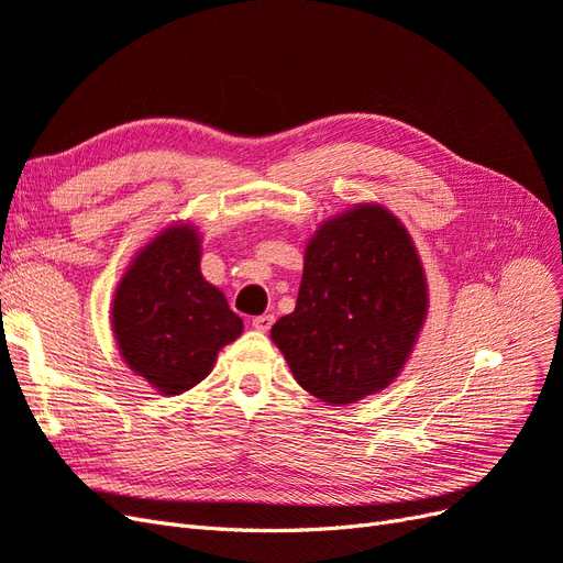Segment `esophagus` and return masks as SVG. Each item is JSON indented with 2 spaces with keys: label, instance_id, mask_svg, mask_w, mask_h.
Wrapping results in <instances>:
<instances>
[{
  "label": "esophagus",
  "instance_id": "obj_1",
  "mask_svg": "<svg viewBox=\"0 0 563 563\" xmlns=\"http://www.w3.org/2000/svg\"><path fill=\"white\" fill-rule=\"evenodd\" d=\"M272 323H275V317H272V314H261V317L251 319V327L255 331H261V333H267L272 329Z\"/></svg>",
  "mask_w": 563,
  "mask_h": 563
}]
</instances>
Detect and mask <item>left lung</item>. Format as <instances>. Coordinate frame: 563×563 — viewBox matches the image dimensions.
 Instances as JSON below:
<instances>
[{"instance_id": "1", "label": "left lung", "mask_w": 563, "mask_h": 563, "mask_svg": "<svg viewBox=\"0 0 563 563\" xmlns=\"http://www.w3.org/2000/svg\"><path fill=\"white\" fill-rule=\"evenodd\" d=\"M428 308L411 234L383 203L364 201L314 230L296 310L269 335L305 391L347 406L395 383Z\"/></svg>"}]
</instances>
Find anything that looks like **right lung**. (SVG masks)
Wrapping results in <instances>:
<instances>
[{
	"label": "right lung",
	"instance_id": "obj_1",
	"mask_svg": "<svg viewBox=\"0 0 563 563\" xmlns=\"http://www.w3.org/2000/svg\"><path fill=\"white\" fill-rule=\"evenodd\" d=\"M199 263L197 225L176 220L139 249L114 288L110 321L122 362L164 397L199 385L244 331Z\"/></svg>",
	"mask_w": 563,
	"mask_h": 563
}]
</instances>
